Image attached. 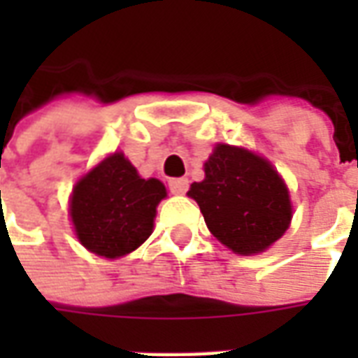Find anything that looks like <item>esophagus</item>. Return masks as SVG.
<instances>
[{
	"mask_svg": "<svg viewBox=\"0 0 358 358\" xmlns=\"http://www.w3.org/2000/svg\"><path fill=\"white\" fill-rule=\"evenodd\" d=\"M187 186H189V182L187 178H172L169 182V189H171L174 195H182L187 192Z\"/></svg>",
	"mask_w": 358,
	"mask_h": 358,
	"instance_id": "1",
	"label": "esophagus"
}]
</instances>
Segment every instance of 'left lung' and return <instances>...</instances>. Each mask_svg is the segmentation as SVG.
Instances as JSON below:
<instances>
[{"label":"left lung","mask_w":358,"mask_h":358,"mask_svg":"<svg viewBox=\"0 0 358 358\" xmlns=\"http://www.w3.org/2000/svg\"><path fill=\"white\" fill-rule=\"evenodd\" d=\"M187 195L210 234L240 255L261 253L287 230L292 203L274 166L251 151L220 143L205 163V180Z\"/></svg>","instance_id":"8db88e82"}]
</instances>
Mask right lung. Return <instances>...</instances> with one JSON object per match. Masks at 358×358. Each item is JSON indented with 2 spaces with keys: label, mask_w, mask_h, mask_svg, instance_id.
Segmentation results:
<instances>
[{
  "label": "right lung",
  "mask_w": 358,
  "mask_h": 358,
  "mask_svg": "<svg viewBox=\"0 0 358 358\" xmlns=\"http://www.w3.org/2000/svg\"><path fill=\"white\" fill-rule=\"evenodd\" d=\"M163 197V182L140 178L132 163L115 153L74 186L71 217L76 236L95 255H126L151 236Z\"/></svg>",
  "instance_id": "right-lung-1"
}]
</instances>
